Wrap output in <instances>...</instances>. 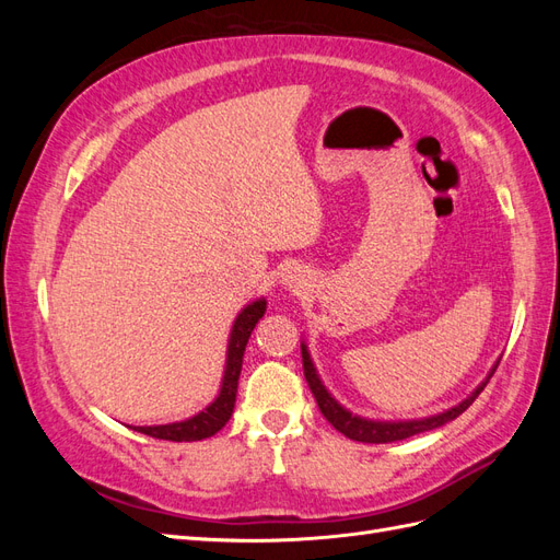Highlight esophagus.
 Segmentation results:
<instances>
[{
    "label": "esophagus",
    "instance_id": "esophagus-1",
    "mask_svg": "<svg viewBox=\"0 0 560 560\" xmlns=\"http://www.w3.org/2000/svg\"><path fill=\"white\" fill-rule=\"evenodd\" d=\"M282 287L284 290H290V292H303V290H308V282H311V276H308V270H303L301 266H290L282 273Z\"/></svg>",
    "mask_w": 560,
    "mask_h": 560
}]
</instances>
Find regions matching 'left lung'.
I'll return each mask as SVG.
<instances>
[{
    "label": "left lung",
    "mask_w": 560,
    "mask_h": 560,
    "mask_svg": "<svg viewBox=\"0 0 560 560\" xmlns=\"http://www.w3.org/2000/svg\"><path fill=\"white\" fill-rule=\"evenodd\" d=\"M301 358H303V376H306V381H308V387H311L313 397L317 399L322 416H325L338 432L346 434L348 439H352V442H362V444L401 442V439H409L413 434L446 425V422L455 420L463 411L469 409V404L481 395V389L486 387L490 376L495 374V369L500 364V360H498L493 364V369L488 371V376L477 387H474L471 395H467L460 404L451 406V409H446L442 413H434V416H428V418H411V420H376V418H364V416L352 413L329 393L327 385L322 383V378L317 374V366L313 364V358H311L306 341H301Z\"/></svg>",
    "instance_id": "obj_1"
}]
</instances>
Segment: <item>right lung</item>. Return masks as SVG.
Wrapping results in <instances>:
<instances>
[{"mask_svg": "<svg viewBox=\"0 0 560 560\" xmlns=\"http://www.w3.org/2000/svg\"><path fill=\"white\" fill-rule=\"evenodd\" d=\"M264 313H266V299L261 296L257 301L247 303V306L235 315L231 334H229L222 385H219L217 397L206 406V409L186 420L165 422V425H132V430L154 439H165V442H200V439H208L222 430L229 422L235 406V393H238L245 346L249 341L254 327H257V322L264 317Z\"/></svg>", "mask_w": 560, "mask_h": 560, "instance_id": "right-lung-1", "label": "right lung"}]
</instances>
